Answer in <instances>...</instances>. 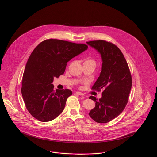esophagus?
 Returning <instances> with one entry per match:
<instances>
[{
    "instance_id": "obj_1",
    "label": "esophagus",
    "mask_w": 157,
    "mask_h": 157,
    "mask_svg": "<svg viewBox=\"0 0 157 157\" xmlns=\"http://www.w3.org/2000/svg\"><path fill=\"white\" fill-rule=\"evenodd\" d=\"M76 94H78V95H79V96H84V94L81 92H76Z\"/></svg>"
}]
</instances>
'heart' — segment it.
Instances as JSON below:
<instances>
[{"mask_svg": "<svg viewBox=\"0 0 157 157\" xmlns=\"http://www.w3.org/2000/svg\"><path fill=\"white\" fill-rule=\"evenodd\" d=\"M85 62H91V63H93L95 64L94 60H93V59H87V60H86Z\"/></svg>", "mask_w": 157, "mask_h": 157, "instance_id": "1", "label": "heart"}]
</instances>
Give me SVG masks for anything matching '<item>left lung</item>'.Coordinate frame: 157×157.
Here are the masks:
<instances>
[{
	"mask_svg": "<svg viewBox=\"0 0 157 157\" xmlns=\"http://www.w3.org/2000/svg\"><path fill=\"white\" fill-rule=\"evenodd\" d=\"M101 55L102 71L92 87L101 91L102 98L98 100L91 96L96 106L89 115L98 123H107L115 119L125 109L132 87V76L126 59L116 45L105 40L86 42Z\"/></svg>",
	"mask_w": 157,
	"mask_h": 157,
	"instance_id": "obj_1",
	"label": "left lung"
}]
</instances>
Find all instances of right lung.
<instances>
[{"instance_id": "right-lung-1", "label": "right lung", "mask_w": 157, "mask_h": 157, "mask_svg": "<svg viewBox=\"0 0 157 157\" xmlns=\"http://www.w3.org/2000/svg\"><path fill=\"white\" fill-rule=\"evenodd\" d=\"M87 47L86 44L52 38L36 47L26 64L21 87L27 109L34 118L48 122L62 113L72 91L68 89L55 91L54 78L63 75L66 63Z\"/></svg>"}]
</instances>
